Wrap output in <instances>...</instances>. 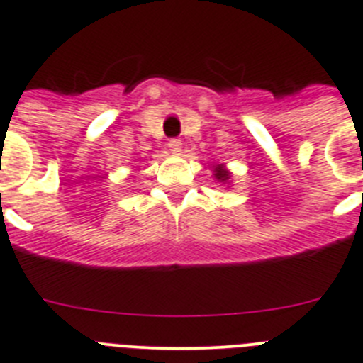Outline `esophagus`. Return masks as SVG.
<instances>
[{
    "mask_svg": "<svg viewBox=\"0 0 363 363\" xmlns=\"http://www.w3.org/2000/svg\"><path fill=\"white\" fill-rule=\"evenodd\" d=\"M168 148H169V152L175 153V155H181V153H182V141H181V139H172V141L168 143Z\"/></svg>",
    "mask_w": 363,
    "mask_h": 363,
    "instance_id": "34e87169",
    "label": "esophagus"
}]
</instances>
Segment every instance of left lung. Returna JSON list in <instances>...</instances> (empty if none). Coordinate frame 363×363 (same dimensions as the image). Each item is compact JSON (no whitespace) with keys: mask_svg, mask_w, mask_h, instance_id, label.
I'll use <instances>...</instances> for the list:
<instances>
[{"mask_svg":"<svg viewBox=\"0 0 363 363\" xmlns=\"http://www.w3.org/2000/svg\"><path fill=\"white\" fill-rule=\"evenodd\" d=\"M213 177L217 179L218 182H222V184H230L231 174H230V169L224 168V164H217L213 169Z\"/></svg>","mask_w":363,"mask_h":363,"instance_id":"obj_1","label":"left lung"}]
</instances>
